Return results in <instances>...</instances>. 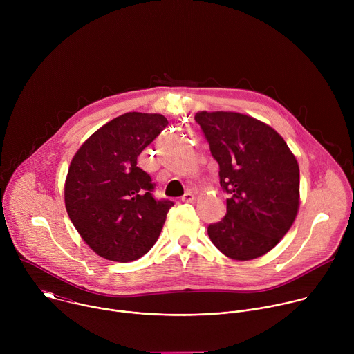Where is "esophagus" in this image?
<instances>
[{"label":"esophagus","instance_id":"1","mask_svg":"<svg viewBox=\"0 0 354 354\" xmlns=\"http://www.w3.org/2000/svg\"><path fill=\"white\" fill-rule=\"evenodd\" d=\"M194 200V194L192 192H186L183 196H182V201H185V203H192V201Z\"/></svg>","mask_w":354,"mask_h":354}]
</instances>
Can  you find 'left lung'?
I'll use <instances>...</instances> for the list:
<instances>
[{"instance_id": "left-lung-1", "label": "left lung", "mask_w": 354, "mask_h": 354, "mask_svg": "<svg viewBox=\"0 0 354 354\" xmlns=\"http://www.w3.org/2000/svg\"><path fill=\"white\" fill-rule=\"evenodd\" d=\"M230 194L227 214L207 227L218 250L235 261L257 259L292 225L299 206V168L283 137L270 126L235 112H198Z\"/></svg>"}]
</instances>
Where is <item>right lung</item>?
Masks as SVG:
<instances>
[{
    "mask_svg": "<svg viewBox=\"0 0 354 354\" xmlns=\"http://www.w3.org/2000/svg\"><path fill=\"white\" fill-rule=\"evenodd\" d=\"M168 126L158 113H124L96 130L74 156L64 186L66 209L99 257L131 262L157 242L174 201L157 200L141 151Z\"/></svg>",
    "mask_w": 354,
    "mask_h": 354,
    "instance_id": "1",
    "label": "right lung"
}]
</instances>
